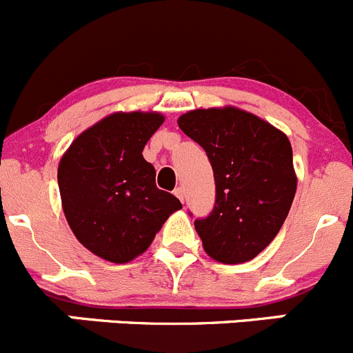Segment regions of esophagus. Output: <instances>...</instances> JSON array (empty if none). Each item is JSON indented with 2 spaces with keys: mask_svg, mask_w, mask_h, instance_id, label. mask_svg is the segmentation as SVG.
Returning a JSON list of instances; mask_svg holds the SVG:
<instances>
[{
  "mask_svg": "<svg viewBox=\"0 0 353 353\" xmlns=\"http://www.w3.org/2000/svg\"><path fill=\"white\" fill-rule=\"evenodd\" d=\"M175 195H176L178 199H180L181 202L185 201V190H183V188H181V187H176V188H175Z\"/></svg>",
  "mask_w": 353,
  "mask_h": 353,
  "instance_id": "esophagus-1",
  "label": "esophagus"
}]
</instances>
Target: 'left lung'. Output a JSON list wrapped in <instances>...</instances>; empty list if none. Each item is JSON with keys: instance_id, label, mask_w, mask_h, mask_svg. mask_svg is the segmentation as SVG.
<instances>
[{"instance_id": "obj_1", "label": "left lung", "mask_w": 353, "mask_h": 353, "mask_svg": "<svg viewBox=\"0 0 353 353\" xmlns=\"http://www.w3.org/2000/svg\"><path fill=\"white\" fill-rule=\"evenodd\" d=\"M178 127L204 149L214 172V209L194 221L204 250L223 264L254 259L278 235L294 202L290 141L233 106L188 111Z\"/></svg>"}]
</instances>
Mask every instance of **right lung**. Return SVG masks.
<instances>
[{"label":"right lung","mask_w":353,"mask_h":353,"mask_svg":"<svg viewBox=\"0 0 353 353\" xmlns=\"http://www.w3.org/2000/svg\"><path fill=\"white\" fill-rule=\"evenodd\" d=\"M156 111L113 113L70 144L58 166V187L73 235L90 252L123 264L141 256L170 214L181 209L156 187V170L142 156L163 125Z\"/></svg>","instance_id":"add662e5"}]
</instances>
